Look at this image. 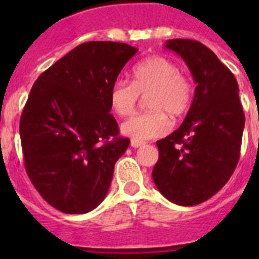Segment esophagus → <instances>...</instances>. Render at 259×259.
<instances>
[{"label": "esophagus", "instance_id": "obj_1", "mask_svg": "<svg viewBox=\"0 0 259 259\" xmlns=\"http://www.w3.org/2000/svg\"><path fill=\"white\" fill-rule=\"evenodd\" d=\"M145 144L144 141H138V140H132L130 141V145H132V148H140V146H142Z\"/></svg>", "mask_w": 259, "mask_h": 259}]
</instances>
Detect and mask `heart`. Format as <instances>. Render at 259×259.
Instances as JSON below:
<instances>
[{
    "instance_id": "obj_1",
    "label": "heart",
    "mask_w": 259,
    "mask_h": 259,
    "mask_svg": "<svg viewBox=\"0 0 259 259\" xmlns=\"http://www.w3.org/2000/svg\"><path fill=\"white\" fill-rule=\"evenodd\" d=\"M150 111L138 114L121 126L122 134L133 140H149L168 133L172 118L183 117L193 99L192 83L180 67L165 56H152L134 66L132 83L118 79L109 93L110 107L119 117H127L137 106L138 97L147 95Z\"/></svg>"
}]
</instances>
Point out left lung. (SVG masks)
I'll use <instances>...</instances> for the list:
<instances>
[{
	"mask_svg": "<svg viewBox=\"0 0 259 259\" xmlns=\"http://www.w3.org/2000/svg\"><path fill=\"white\" fill-rule=\"evenodd\" d=\"M164 47L183 58L196 89L180 127L157 141L152 177L162 196L188 207L212 197L235 170L245 114L237 79L209 48L188 38Z\"/></svg>",
	"mask_w": 259,
	"mask_h": 259,
	"instance_id": "obj_1",
	"label": "left lung"
}]
</instances>
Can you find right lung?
<instances>
[{"label": "right lung", "mask_w": 259, "mask_h": 259, "mask_svg": "<svg viewBox=\"0 0 259 259\" xmlns=\"http://www.w3.org/2000/svg\"><path fill=\"white\" fill-rule=\"evenodd\" d=\"M137 51L125 42H83L30 90L20 119L25 169L62 212H90L107 195L114 165L130 144L118 137L109 93Z\"/></svg>", "instance_id": "obj_1"}]
</instances>
